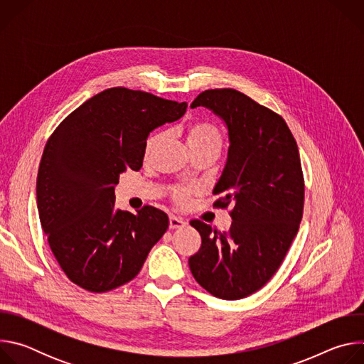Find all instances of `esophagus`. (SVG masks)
<instances>
[{
    "mask_svg": "<svg viewBox=\"0 0 364 364\" xmlns=\"http://www.w3.org/2000/svg\"><path fill=\"white\" fill-rule=\"evenodd\" d=\"M187 225V220L183 219V218H178V216H174L171 215L170 216V229H181Z\"/></svg>",
    "mask_w": 364,
    "mask_h": 364,
    "instance_id": "esophagus-1",
    "label": "esophagus"
}]
</instances>
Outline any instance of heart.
I'll return each instance as SVG.
<instances>
[{"instance_id":"heart-1","label":"heart","mask_w":364,"mask_h":364,"mask_svg":"<svg viewBox=\"0 0 364 364\" xmlns=\"http://www.w3.org/2000/svg\"><path fill=\"white\" fill-rule=\"evenodd\" d=\"M161 138L160 132H155L152 134L145 144V151L149 152L155 144H157ZM186 138H187V144L190 145V148H196L200 145H205V144H219L220 145V134L219 129L210 124V122H205V121H197L193 122L187 127L186 129ZM188 188L186 187H176L174 188V197L178 201H186L187 196H188Z\"/></svg>"}]
</instances>
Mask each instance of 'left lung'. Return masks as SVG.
I'll return each instance as SVG.
<instances>
[{
	"label": "left lung",
	"mask_w": 364,
	"mask_h": 364,
	"mask_svg": "<svg viewBox=\"0 0 364 364\" xmlns=\"http://www.w3.org/2000/svg\"><path fill=\"white\" fill-rule=\"evenodd\" d=\"M190 107L210 109L226 124L230 145L213 205L233 204L228 232L190 222L201 236L190 271L212 295L240 299L274 277L298 232L304 210L298 146L282 117L239 90H204Z\"/></svg>",
	"instance_id": "left-lung-1"
}]
</instances>
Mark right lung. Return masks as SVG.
I'll use <instances>...</instances> for the list:
<instances>
[{
	"instance_id": "right-lung-1",
	"label": "right lung",
	"mask_w": 364,
	"mask_h": 364,
	"mask_svg": "<svg viewBox=\"0 0 364 364\" xmlns=\"http://www.w3.org/2000/svg\"><path fill=\"white\" fill-rule=\"evenodd\" d=\"M186 102L111 87L75 109L48 138L37 174L40 223L66 277L90 292L115 289L141 271L168 229L152 205L115 209L119 176L142 167L151 131L180 119Z\"/></svg>"
}]
</instances>
